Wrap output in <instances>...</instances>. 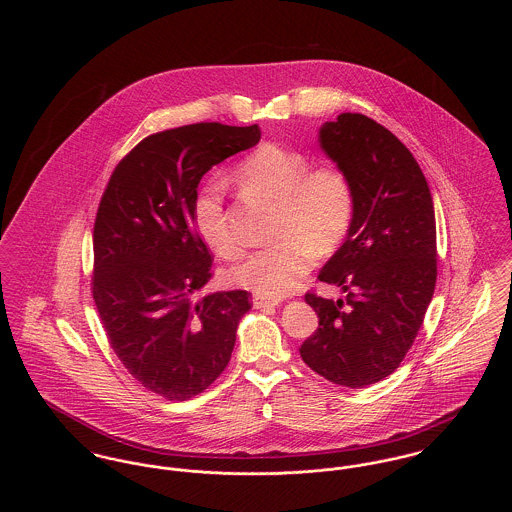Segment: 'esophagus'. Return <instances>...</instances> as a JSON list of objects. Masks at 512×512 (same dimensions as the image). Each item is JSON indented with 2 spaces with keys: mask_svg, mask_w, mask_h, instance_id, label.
Masks as SVG:
<instances>
[{
  "mask_svg": "<svg viewBox=\"0 0 512 512\" xmlns=\"http://www.w3.org/2000/svg\"><path fill=\"white\" fill-rule=\"evenodd\" d=\"M278 299H267V297H261V295H255L253 297V305L257 309H268V307H278Z\"/></svg>",
  "mask_w": 512,
  "mask_h": 512,
  "instance_id": "esophagus-1",
  "label": "esophagus"
}]
</instances>
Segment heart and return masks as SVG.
I'll use <instances>...</instances> for the list:
<instances>
[{
    "label": "heart",
    "instance_id": "obj_1",
    "mask_svg": "<svg viewBox=\"0 0 512 512\" xmlns=\"http://www.w3.org/2000/svg\"><path fill=\"white\" fill-rule=\"evenodd\" d=\"M232 178L247 194L276 203L270 232L276 242L247 253L230 270L234 284L257 295L280 297L295 290L315 253L336 249L351 228L355 192L338 163L311 167L297 149L263 144L240 161ZM195 224L217 255H238L240 242L226 217L220 184H209L197 195Z\"/></svg>",
    "mask_w": 512,
    "mask_h": 512
}]
</instances>
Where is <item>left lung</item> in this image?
<instances>
[{
  "label": "left lung",
  "mask_w": 512,
  "mask_h": 512,
  "mask_svg": "<svg viewBox=\"0 0 512 512\" xmlns=\"http://www.w3.org/2000/svg\"><path fill=\"white\" fill-rule=\"evenodd\" d=\"M320 147L349 174L355 217L318 274L345 299L305 293L318 328L299 347L326 380L365 388L401 365L424 322L438 278L436 215L413 153L361 113L320 128Z\"/></svg>",
  "instance_id": "left-lung-1"
}]
</instances>
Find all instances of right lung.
Returning a JSON list of instances; mask_svg holds the SVG:
<instances>
[{
    "instance_id": "add662e5",
    "label": "right lung",
    "mask_w": 512,
    "mask_h": 512,
    "mask_svg": "<svg viewBox=\"0 0 512 512\" xmlns=\"http://www.w3.org/2000/svg\"><path fill=\"white\" fill-rule=\"evenodd\" d=\"M261 140V128L197 122L144 138L111 174L94 222L92 295L124 368L169 401L207 390L226 368L245 290L192 295L213 255L195 226L203 174Z\"/></svg>"
}]
</instances>
